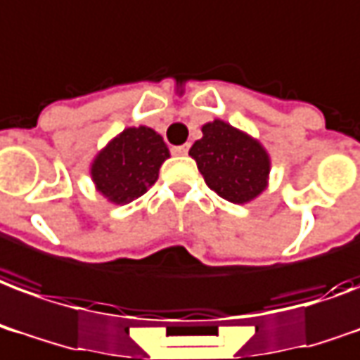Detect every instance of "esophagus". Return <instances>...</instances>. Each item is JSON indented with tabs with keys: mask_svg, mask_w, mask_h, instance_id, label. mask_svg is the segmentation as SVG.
<instances>
[{
	"mask_svg": "<svg viewBox=\"0 0 360 360\" xmlns=\"http://www.w3.org/2000/svg\"><path fill=\"white\" fill-rule=\"evenodd\" d=\"M172 153H174V155H188V151H190V144H182V146H174V148H172Z\"/></svg>",
	"mask_w": 360,
	"mask_h": 360,
	"instance_id": "obj_1",
	"label": "esophagus"
}]
</instances>
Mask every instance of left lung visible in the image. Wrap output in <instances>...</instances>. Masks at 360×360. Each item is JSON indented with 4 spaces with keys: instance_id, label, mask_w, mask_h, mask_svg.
I'll list each match as a JSON object with an SVG mask.
<instances>
[{
    "instance_id": "8db88e82",
    "label": "left lung",
    "mask_w": 360,
    "mask_h": 360,
    "mask_svg": "<svg viewBox=\"0 0 360 360\" xmlns=\"http://www.w3.org/2000/svg\"><path fill=\"white\" fill-rule=\"evenodd\" d=\"M190 155L207 186L226 201L243 205L266 190L269 176L266 150L220 119L202 125V139L191 146Z\"/></svg>"
}]
</instances>
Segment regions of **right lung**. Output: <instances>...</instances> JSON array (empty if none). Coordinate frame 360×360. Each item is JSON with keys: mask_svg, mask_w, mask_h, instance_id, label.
I'll return each instance as SVG.
<instances>
[{"mask_svg": "<svg viewBox=\"0 0 360 360\" xmlns=\"http://www.w3.org/2000/svg\"><path fill=\"white\" fill-rule=\"evenodd\" d=\"M169 158L163 136L150 127H131L100 151L91 165L96 190L115 205L144 195Z\"/></svg>", "mask_w": 360, "mask_h": 360, "instance_id": "obj_1", "label": "right lung"}]
</instances>
